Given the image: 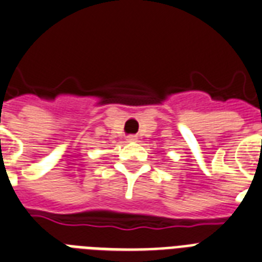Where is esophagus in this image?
I'll return each mask as SVG.
<instances>
[{
	"instance_id": "34e87169",
	"label": "esophagus",
	"mask_w": 262,
	"mask_h": 262,
	"mask_svg": "<svg viewBox=\"0 0 262 262\" xmlns=\"http://www.w3.org/2000/svg\"><path fill=\"white\" fill-rule=\"evenodd\" d=\"M127 140H128V142H136V140H138V138H136L135 135H129V136H127Z\"/></svg>"
}]
</instances>
